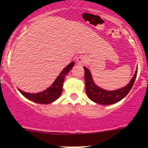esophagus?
<instances>
[{
  "mask_svg": "<svg viewBox=\"0 0 148 148\" xmlns=\"http://www.w3.org/2000/svg\"><path fill=\"white\" fill-rule=\"evenodd\" d=\"M77 61H78V62H79V63H81L82 61V58H78V59H77Z\"/></svg>",
  "mask_w": 148,
  "mask_h": 148,
  "instance_id": "34e87169",
  "label": "esophagus"
}]
</instances>
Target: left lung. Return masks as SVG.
<instances>
[{"instance_id":"8db88e82","label":"left lung","mask_w":148,"mask_h":148,"mask_svg":"<svg viewBox=\"0 0 148 148\" xmlns=\"http://www.w3.org/2000/svg\"><path fill=\"white\" fill-rule=\"evenodd\" d=\"M84 69L86 93L87 96L89 99L93 101L94 102L104 104V105L114 104L124 99L133 87V84L136 78L137 71H138V70H136V73L130 80V83L127 84V86H125V87L114 90V91H108V90H103L95 85L92 81L90 71L86 67H84Z\"/></svg>"}]
</instances>
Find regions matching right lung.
I'll list each match as a JSON object with an SVG mask.
<instances>
[{"label":"right lung","mask_w":148,"mask_h":148,"mask_svg":"<svg viewBox=\"0 0 148 148\" xmlns=\"http://www.w3.org/2000/svg\"><path fill=\"white\" fill-rule=\"evenodd\" d=\"M75 63L71 62L61 71L60 75L57 77L53 84L48 89L39 93H27V92L18 90L27 99L39 104H49L58 99L63 90V83L64 81L65 75L70 71Z\"/></svg>","instance_id":"right-lung-1"}]
</instances>
